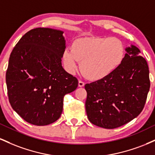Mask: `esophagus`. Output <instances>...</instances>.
<instances>
[{"mask_svg": "<svg viewBox=\"0 0 155 155\" xmlns=\"http://www.w3.org/2000/svg\"><path fill=\"white\" fill-rule=\"evenodd\" d=\"M84 86V82L82 81H79V87H82Z\"/></svg>", "mask_w": 155, "mask_h": 155, "instance_id": "1", "label": "esophagus"}]
</instances>
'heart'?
Masks as SVG:
<instances>
[{
    "instance_id": "b5f03b06",
    "label": "heart",
    "mask_w": 155,
    "mask_h": 155,
    "mask_svg": "<svg viewBox=\"0 0 155 155\" xmlns=\"http://www.w3.org/2000/svg\"><path fill=\"white\" fill-rule=\"evenodd\" d=\"M124 56L122 41L114 38H90L76 41L71 49L63 51L65 69L74 74L81 63V71L89 79L100 80L107 77L118 68Z\"/></svg>"
}]
</instances>
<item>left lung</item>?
I'll return each instance as SVG.
<instances>
[{
    "instance_id": "8db88e82",
    "label": "left lung",
    "mask_w": 155,
    "mask_h": 155,
    "mask_svg": "<svg viewBox=\"0 0 155 155\" xmlns=\"http://www.w3.org/2000/svg\"><path fill=\"white\" fill-rule=\"evenodd\" d=\"M118 68L104 79L86 84L85 108L90 122L106 129L127 124L142 111L150 87L148 64L136 46Z\"/></svg>"
}]
</instances>
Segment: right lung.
I'll return each mask as SVG.
<instances>
[{"label":"right lung","instance_id":"right-lung-1","mask_svg":"<svg viewBox=\"0 0 155 155\" xmlns=\"http://www.w3.org/2000/svg\"><path fill=\"white\" fill-rule=\"evenodd\" d=\"M63 32L38 28L26 33L11 53L6 81L9 103L23 120L44 126L60 118L63 97L78 87L64 70Z\"/></svg>","mask_w":155,"mask_h":155}]
</instances>
